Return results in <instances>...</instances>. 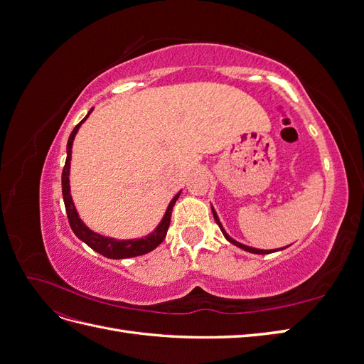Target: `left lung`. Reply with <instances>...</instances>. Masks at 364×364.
<instances>
[{"label":"left lung","mask_w":364,"mask_h":364,"mask_svg":"<svg viewBox=\"0 0 364 364\" xmlns=\"http://www.w3.org/2000/svg\"><path fill=\"white\" fill-rule=\"evenodd\" d=\"M211 211H213V215H214V220H215V223L218 225V228H220V230H222V234L225 235V238L229 241V243H232L234 246H237V247H240V249H243V250H246V252H250V253H257V255H264V253H273V252H278V250H282V249H285V247H289V246H285V247H281V249H270V250H264V249H257V247H250V246H246V245H243V243H240V241H237V240H234L232 237H230L226 230H225V228H223V225H222V222H220V218H218V215H217V213H215V209H214V206L211 205Z\"/></svg>","instance_id":"1"}]
</instances>
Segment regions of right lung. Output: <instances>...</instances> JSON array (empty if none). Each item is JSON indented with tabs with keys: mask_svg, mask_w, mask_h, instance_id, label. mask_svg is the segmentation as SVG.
Returning a JSON list of instances; mask_svg holds the SVG:
<instances>
[{
	"mask_svg": "<svg viewBox=\"0 0 364 364\" xmlns=\"http://www.w3.org/2000/svg\"><path fill=\"white\" fill-rule=\"evenodd\" d=\"M92 109L86 114V117L77 124L71 135L68 138V144H67V161H65V167L62 171V194H63V202H65V209H67V215H68V222L73 229V232L77 235V238H80L83 243H86L91 249L100 253V255L111 258V259H124V258H132V257H139L144 255V253L151 252L153 249H156L167 235V230L170 226V218H171V211L176 200L179 199V196L182 190L176 194L171 202L168 203L167 209H165L164 217L161 218V222L158 226L151 230V232L146 237L141 238H129V240H117L112 237H105L98 232H94L92 229L87 228L83 220L80 218L79 213H77L75 205L73 202V196H71V186H70V168H71V153H73V142L74 138L79 132L80 126L87 119V117L91 115Z\"/></svg>",
	"mask_w": 364,
	"mask_h": 364,
	"instance_id": "obj_1",
	"label": "right lung"
}]
</instances>
